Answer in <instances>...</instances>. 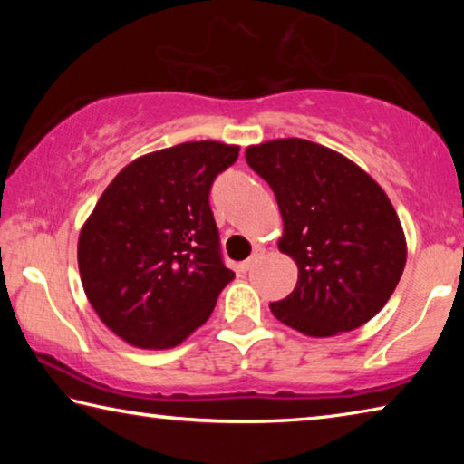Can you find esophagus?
Returning a JSON list of instances; mask_svg holds the SVG:
<instances>
[{
  "mask_svg": "<svg viewBox=\"0 0 464 464\" xmlns=\"http://www.w3.org/2000/svg\"><path fill=\"white\" fill-rule=\"evenodd\" d=\"M262 254H264V249L262 247H256V251H254V254H251V257H247L246 262H241V272H249L251 268H254V266L257 264V260H260V257H262Z\"/></svg>",
  "mask_w": 464,
  "mask_h": 464,
  "instance_id": "1",
  "label": "esophagus"
}]
</instances>
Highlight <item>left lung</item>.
Returning <instances> with one entry per match:
<instances>
[{
    "instance_id": "left-lung-1",
    "label": "left lung",
    "mask_w": 464,
    "mask_h": 464,
    "mask_svg": "<svg viewBox=\"0 0 464 464\" xmlns=\"http://www.w3.org/2000/svg\"><path fill=\"white\" fill-rule=\"evenodd\" d=\"M247 166L276 196L298 266L293 293L270 304L313 337L352 332L379 313L405 268V235L387 194L356 163L304 139L249 147Z\"/></svg>"
}]
</instances>
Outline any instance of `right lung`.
Here are the masks:
<instances>
[{"label":"right lung","mask_w":464,"mask_h":464,"mask_svg":"<svg viewBox=\"0 0 464 464\" xmlns=\"http://www.w3.org/2000/svg\"><path fill=\"white\" fill-rule=\"evenodd\" d=\"M239 147L194 140L139 157L83 225L77 262L98 317L137 348L163 350L210 317L233 280L208 196Z\"/></svg>","instance_id":"right-lung-1"}]
</instances>
